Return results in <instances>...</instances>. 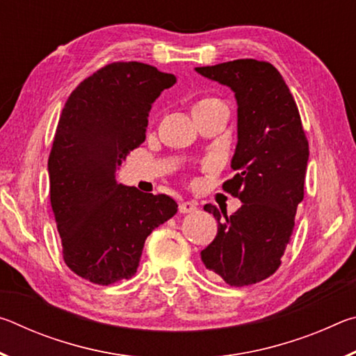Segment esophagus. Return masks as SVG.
I'll list each match as a JSON object with an SVG mask.
<instances>
[{"instance_id": "obj_1", "label": "esophagus", "mask_w": 356, "mask_h": 356, "mask_svg": "<svg viewBox=\"0 0 356 356\" xmlns=\"http://www.w3.org/2000/svg\"><path fill=\"white\" fill-rule=\"evenodd\" d=\"M196 209H197V204L193 201H185V202L179 204L180 213H193V212H196Z\"/></svg>"}]
</instances>
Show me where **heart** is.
<instances>
[{"label": "heart", "instance_id": "b5f03b06", "mask_svg": "<svg viewBox=\"0 0 356 356\" xmlns=\"http://www.w3.org/2000/svg\"><path fill=\"white\" fill-rule=\"evenodd\" d=\"M216 102H220L218 99H215V97H202V99H200L195 104V110H197V108H202V106H207V105H212V104H216ZM193 110V111H195Z\"/></svg>", "mask_w": 356, "mask_h": 356}]
</instances>
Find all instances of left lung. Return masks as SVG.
I'll return each mask as SVG.
<instances>
[{
	"mask_svg": "<svg viewBox=\"0 0 356 356\" xmlns=\"http://www.w3.org/2000/svg\"><path fill=\"white\" fill-rule=\"evenodd\" d=\"M201 75L226 84L238 105V143L232 156L236 176L222 190L242 207L221 218L212 204L204 210L218 221V234L201 259L229 286L256 284L272 276L291 242L295 213L305 196L309 144L286 81L275 65L236 59L196 67Z\"/></svg>",
	"mask_w": 356,
	"mask_h": 356,
	"instance_id": "obj_1",
	"label": "left lung"
}]
</instances>
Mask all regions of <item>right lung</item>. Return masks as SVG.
<instances>
[{"mask_svg":"<svg viewBox=\"0 0 356 356\" xmlns=\"http://www.w3.org/2000/svg\"><path fill=\"white\" fill-rule=\"evenodd\" d=\"M174 83L154 65L111 63L78 84L63 108L48 159L50 201L65 265L94 284L131 278L149 234L177 213L172 197L114 177L146 140L154 100Z\"/></svg>","mask_w":356,"mask_h":356,"instance_id":"right-lung-1","label":"right lung"}]
</instances>
